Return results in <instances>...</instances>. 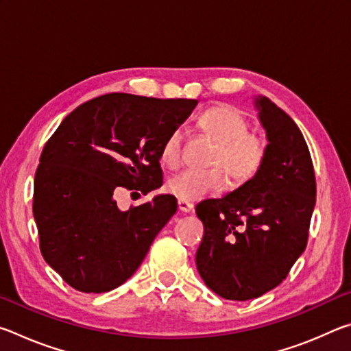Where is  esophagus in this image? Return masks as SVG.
Returning <instances> with one entry per match:
<instances>
[{
    "mask_svg": "<svg viewBox=\"0 0 351 351\" xmlns=\"http://www.w3.org/2000/svg\"><path fill=\"white\" fill-rule=\"evenodd\" d=\"M178 209H180V212H184V213H189L193 210V204L189 203V201H184V199H178Z\"/></svg>",
    "mask_w": 351,
    "mask_h": 351,
    "instance_id": "1",
    "label": "esophagus"
}]
</instances>
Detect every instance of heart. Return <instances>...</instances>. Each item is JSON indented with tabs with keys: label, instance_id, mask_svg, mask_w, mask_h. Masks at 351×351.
I'll use <instances>...</instances> for the list:
<instances>
[{
	"label": "heart",
	"instance_id": "b5f03b06",
	"mask_svg": "<svg viewBox=\"0 0 351 351\" xmlns=\"http://www.w3.org/2000/svg\"><path fill=\"white\" fill-rule=\"evenodd\" d=\"M197 128L217 144L209 159L212 169H187L169 178L165 189L178 199L197 201L218 193L228 178L234 186L254 180L268 158V139L251 132V122L241 110L232 105H218L198 117ZM184 133L175 128L165 136L161 145V161L176 169L182 161Z\"/></svg>",
	"mask_w": 351,
	"mask_h": 351
}]
</instances>
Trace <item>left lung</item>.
<instances>
[{"instance_id":"8db88e82","label":"left lung","mask_w":351,"mask_h":351,"mask_svg":"<svg viewBox=\"0 0 351 351\" xmlns=\"http://www.w3.org/2000/svg\"><path fill=\"white\" fill-rule=\"evenodd\" d=\"M255 105L269 141L263 169L224 198L195 207L204 226L198 272L228 300L255 299L287 278L306 247L316 204V176L300 130L268 97Z\"/></svg>"}]
</instances>
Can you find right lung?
I'll return each instance as SVG.
<instances>
[{"mask_svg": "<svg viewBox=\"0 0 351 351\" xmlns=\"http://www.w3.org/2000/svg\"><path fill=\"white\" fill-rule=\"evenodd\" d=\"M195 99L111 93L63 119L45 144L34 180V218L46 263L82 293L127 282L176 212V198L119 210L117 189L147 195L162 186L161 145Z\"/></svg>", "mask_w": 351, "mask_h": 351, "instance_id": "obj_1", "label": "right lung"}]
</instances>
